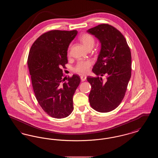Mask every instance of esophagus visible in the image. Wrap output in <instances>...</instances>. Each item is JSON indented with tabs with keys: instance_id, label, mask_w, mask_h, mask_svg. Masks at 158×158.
Segmentation results:
<instances>
[{
	"instance_id": "1",
	"label": "esophagus",
	"mask_w": 158,
	"mask_h": 158,
	"mask_svg": "<svg viewBox=\"0 0 158 158\" xmlns=\"http://www.w3.org/2000/svg\"><path fill=\"white\" fill-rule=\"evenodd\" d=\"M81 81H82V82L85 81L86 79V76L85 75L81 76Z\"/></svg>"
}]
</instances>
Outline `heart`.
Returning <instances> with one entry per match:
<instances>
[{"label":"heart","mask_w":158,"mask_h":158,"mask_svg":"<svg viewBox=\"0 0 158 158\" xmlns=\"http://www.w3.org/2000/svg\"><path fill=\"white\" fill-rule=\"evenodd\" d=\"M79 41L88 50H91L95 45V39L89 34H83L79 37ZM92 61L90 60H81L77 63L74 71L79 74L87 73L92 66Z\"/></svg>","instance_id":"heart-1"}]
</instances>
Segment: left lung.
<instances>
[{
    "mask_svg": "<svg viewBox=\"0 0 158 158\" xmlns=\"http://www.w3.org/2000/svg\"><path fill=\"white\" fill-rule=\"evenodd\" d=\"M98 38L101 50L92 72L97 77H88L91 85L89 101L91 107L100 113L115 109L124 97L131 77V56L126 38L108 24H100L87 31ZM107 75L105 81L98 76Z\"/></svg>",
    "mask_w": 158,
    "mask_h": 158,
    "instance_id": "8db88e82",
    "label": "left lung"
}]
</instances>
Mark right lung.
Segmentation results:
<instances>
[{"mask_svg": "<svg viewBox=\"0 0 158 158\" xmlns=\"http://www.w3.org/2000/svg\"><path fill=\"white\" fill-rule=\"evenodd\" d=\"M76 30H52L40 36L31 47L28 58L33 90L38 104L50 116L63 118L73 110V96L81 82L77 75L64 82L68 49Z\"/></svg>", "mask_w": 158, "mask_h": 158, "instance_id": "right-lung-1", "label": "right lung"}]
</instances>
